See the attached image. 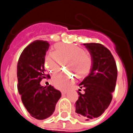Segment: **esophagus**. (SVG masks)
Listing matches in <instances>:
<instances>
[{"label": "esophagus", "instance_id": "34e87169", "mask_svg": "<svg viewBox=\"0 0 133 133\" xmlns=\"http://www.w3.org/2000/svg\"><path fill=\"white\" fill-rule=\"evenodd\" d=\"M61 93H62V95H65V94H66L67 93V91L66 90H63V91L61 92Z\"/></svg>", "mask_w": 133, "mask_h": 133}]
</instances>
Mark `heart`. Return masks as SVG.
I'll return each mask as SVG.
<instances>
[{
    "instance_id": "obj_1",
    "label": "heart",
    "mask_w": 133,
    "mask_h": 133,
    "mask_svg": "<svg viewBox=\"0 0 133 133\" xmlns=\"http://www.w3.org/2000/svg\"><path fill=\"white\" fill-rule=\"evenodd\" d=\"M52 55H47L44 58V66L50 72L59 69L60 61H66L68 66L70 68L78 78H83L88 75L92 68V58L81 47L74 45L56 43L52 48ZM73 75L65 72H55L51 78L52 85L58 89L65 90L70 85Z\"/></svg>"
}]
</instances>
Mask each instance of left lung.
Wrapping results in <instances>:
<instances>
[{
    "mask_svg": "<svg viewBox=\"0 0 133 133\" xmlns=\"http://www.w3.org/2000/svg\"><path fill=\"white\" fill-rule=\"evenodd\" d=\"M83 45L91 55L92 65L88 76L79 84L84 93L78 92L75 113L82 120H90L100 116L111 103L117 69L114 57L106 47L95 43Z\"/></svg>",
    "mask_w": 133,
    "mask_h": 133,
    "instance_id": "1",
    "label": "left lung"
}]
</instances>
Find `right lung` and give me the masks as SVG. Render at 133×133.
<instances>
[{
    "label": "right lung",
    "instance_id": "add662e5",
    "mask_svg": "<svg viewBox=\"0 0 133 133\" xmlns=\"http://www.w3.org/2000/svg\"><path fill=\"white\" fill-rule=\"evenodd\" d=\"M49 45L43 41L29 44L21 54L17 66L18 89L22 102L30 115L38 120L50 117L61 97V92L53 86L40 84L43 79L50 78L44 68V58Z\"/></svg>",
    "mask_w": 133,
    "mask_h": 133
}]
</instances>
